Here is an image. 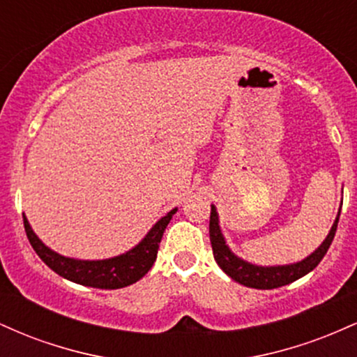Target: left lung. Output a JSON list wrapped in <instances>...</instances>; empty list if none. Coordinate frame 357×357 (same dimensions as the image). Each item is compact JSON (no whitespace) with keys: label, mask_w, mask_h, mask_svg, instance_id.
I'll return each instance as SVG.
<instances>
[{"label":"left lung","mask_w":357,"mask_h":357,"mask_svg":"<svg viewBox=\"0 0 357 357\" xmlns=\"http://www.w3.org/2000/svg\"><path fill=\"white\" fill-rule=\"evenodd\" d=\"M341 210L337 211L333 227H331L329 235L326 236V240L319 245V248H315L309 257H305L304 260L296 261V264L289 265H255L250 264V261L243 260V258L236 257L231 252L230 247L227 245L223 231L220 228V218L218 211H216L215 204H211V215H210V240L213 247V255H215L216 264L220 265V268L227 273L228 277H231L233 280L238 282V284L250 287V289H277V287L292 284V282L298 280L301 277L307 275L309 272L317 267L319 261L322 260L324 255L329 250L331 243H333L335 230H337V221Z\"/></svg>","instance_id":"8db88e82"}]
</instances>
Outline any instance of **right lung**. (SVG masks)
Wrapping results in <instances>:
<instances>
[{
    "label": "right lung",
    "instance_id": "obj_1",
    "mask_svg": "<svg viewBox=\"0 0 357 357\" xmlns=\"http://www.w3.org/2000/svg\"><path fill=\"white\" fill-rule=\"evenodd\" d=\"M176 211H178V208H174L161 220L155 221V225L147 231L144 238L129 252L112 258H104V260H79V258L60 255V253L48 248L36 236L24 215L23 223L24 231H26L28 240H30L36 255L60 277L75 282V284L93 287V289H122V287L136 284L153 267L155 257H158L162 233H165L167 223Z\"/></svg>",
    "mask_w": 357,
    "mask_h": 357
}]
</instances>
